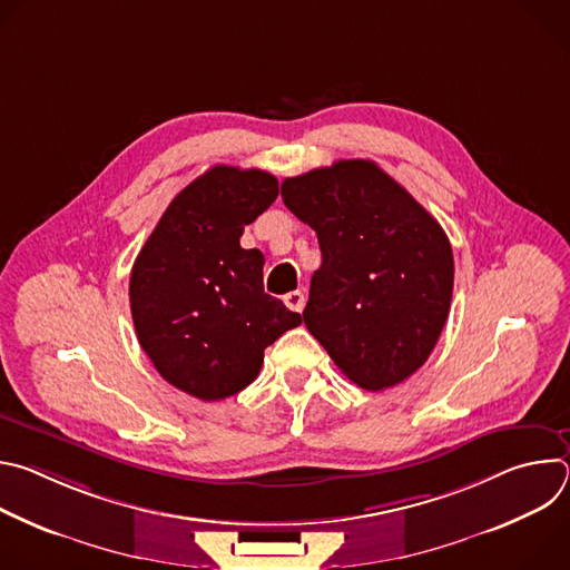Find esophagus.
I'll list each match as a JSON object with an SVG mask.
<instances>
[{
	"mask_svg": "<svg viewBox=\"0 0 570 570\" xmlns=\"http://www.w3.org/2000/svg\"><path fill=\"white\" fill-rule=\"evenodd\" d=\"M304 302H306V297H304V293H302V291H293V293H286V295H284V304H286L291 311L302 313Z\"/></svg>",
	"mask_w": 570,
	"mask_h": 570,
	"instance_id": "34e87169",
	"label": "esophagus"
}]
</instances>
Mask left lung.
I'll use <instances>...</instances> for the list:
<instances>
[{
  "label": "left lung",
  "mask_w": 570,
  "mask_h": 570,
  "mask_svg": "<svg viewBox=\"0 0 570 570\" xmlns=\"http://www.w3.org/2000/svg\"><path fill=\"white\" fill-rule=\"evenodd\" d=\"M284 205L317 234L306 330L356 385L417 372L451 308L453 253L440 223L370 159L286 178Z\"/></svg>",
  "instance_id": "obj_1"
}]
</instances>
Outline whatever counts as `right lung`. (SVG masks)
Segmentation results:
<instances>
[{
	"instance_id": "1",
	"label": "right lung",
	"mask_w": 570,
	"mask_h": 570,
	"mask_svg": "<svg viewBox=\"0 0 570 570\" xmlns=\"http://www.w3.org/2000/svg\"><path fill=\"white\" fill-rule=\"evenodd\" d=\"M277 178L212 167L161 214L130 273V313L141 350L178 390L218 401L250 385L264 350L299 313L264 293V255L240 234L277 198Z\"/></svg>"
}]
</instances>
